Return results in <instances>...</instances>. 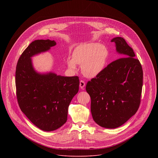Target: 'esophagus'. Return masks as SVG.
<instances>
[{
	"mask_svg": "<svg viewBox=\"0 0 158 158\" xmlns=\"http://www.w3.org/2000/svg\"><path fill=\"white\" fill-rule=\"evenodd\" d=\"M85 84L84 81L81 80V81H80V83H79V87H80V88H81V89H84V87H85Z\"/></svg>",
	"mask_w": 158,
	"mask_h": 158,
	"instance_id": "obj_1",
	"label": "esophagus"
}]
</instances>
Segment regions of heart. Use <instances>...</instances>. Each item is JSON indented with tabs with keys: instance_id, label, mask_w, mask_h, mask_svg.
Masks as SVG:
<instances>
[{
	"instance_id": "obj_1",
	"label": "heart",
	"mask_w": 158,
	"mask_h": 158,
	"mask_svg": "<svg viewBox=\"0 0 158 158\" xmlns=\"http://www.w3.org/2000/svg\"><path fill=\"white\" fill-rule=\"evenodd\" d=\"M109 51L102 44L84 43L77 46L73 57L67 59V64L71 70H76L77 65H81L82 73L88 78H93L104 69L107 60Z\"/></svg>"
}]
</instances>
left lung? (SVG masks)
I'll return each instance as SVG.
<instances>
[{"label":"left lung","instance_id":"1","mask_svg":"<svg viewBox=\"0 0 158 158\" xmlns=\"http://www.w3.org/2000/svg\"><path fill=\"white\" fill-rule=\"evenodd\" d=\"M110 41L124 57L111 62L88 81L85 89L91 97L94 121L102 127L115 129L136 114L139 107L143 72L133 49L123 37Z\"/></svg>","mask_w":158,"mask_h":158}]
</instances>
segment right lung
I'll return each instance as SVG.
<instances>
[{
	"mask_svg": "<svg viewBox=\"0 0 158 158\" xmlns=\"http://www.w3.org/2000/svg\"><path fill=\"white\" fill-rule=\"evenodd\" d=\"M56 45V41L49 39L33 41L19 57L15 71L19 107L35 126L44 131L56 130L65 123L69 106L79 86L77 76L40 73L34 69L32 57Z\"/></svg>",
	"mask_w": 158,
	"mask_h": 158,
	"instance_id": "add662e5",
	"label": "right lung"
}]
</instances>
